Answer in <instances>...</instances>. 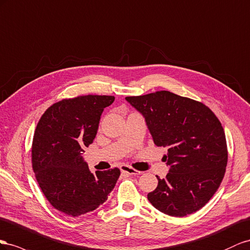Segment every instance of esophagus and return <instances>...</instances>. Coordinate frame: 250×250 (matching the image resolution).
Segmentation results:
<instances>
[{
	"instance_id": "obj_1",
	"label": "esophagus",
	"mask_w": 250,
	"mask_h": 250,
	"mask_svg": "<svg viewBox=\"0 0 250 250\" xmlns=\"http://www.w3.org/2000/svg\"><path fill=\"white\" fill-rule=\"evenodd\" d=\"M120 170H121V172H123V173H125V174H127V175H138V174H140L139 170L134 169L133 167H127V166H121V167H120Z\"/></svg>"
}]
</instances>
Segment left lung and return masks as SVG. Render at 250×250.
Returning a JSON list of instances; mask_svg holds the SVG:
<instances>
[{
    "mask_svg": "<svg viewBox=\"0 0 250 250\" xmlns=\"http://www.w3.org/2000/svg\"><path fill=\"white\" fill-rule=\"evenodd\" d=\"M125 101L145 117L157 146L167 147L165 179L147 199L172 217H185L202 208L219 188L227 165L223 126L202 103L169 91H158Z\"/></svg>",
    "mask_w": 250,
    "mask_h": 250,
    "instance_id": "1",
    "label": "left lung"
}]
</instances>
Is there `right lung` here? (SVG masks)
<instances>
[{"label":"right lung","instance_id":"obj_1","mask_svg":"<svg viewBox=\"0 0 250 250\" xmlns=\"http://www.w3.org/2000/svg\"><path fill=\"white\" fill-rule=\"evenodd\" d=\"M114 96L85 95L56 103L42 114L32 142V167L49 203L78 217L106 201L120 170L92 173L83 154L93 142L104 109Z\"/></svg>","mask_w":250,"mask_h":250}]
</instances>
